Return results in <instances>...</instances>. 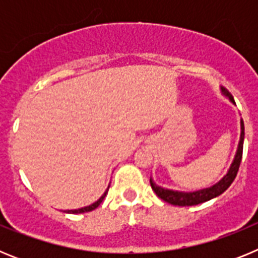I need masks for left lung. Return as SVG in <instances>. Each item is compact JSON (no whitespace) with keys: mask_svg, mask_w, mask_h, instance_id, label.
Wrapping results in <instances>:
<instances>
[{"mask_svg":"<svg viewBox=\"0 0 258 258\" xmlns=\"http://www.w3.org/2000/svg\"><path fill=\"white\" fill-rule=\"evenodd\" d=\"M221 93H222L225 97L229 98V101L231 102V103L235 104L234 98H232V95L227 92V89L221 86ZM243 142H244V122H243V120H240V140H239V145L238 149H236L235 156H234V160H232L231 165H230L226 174L223 175L222 178H221L217 183H214L211 187L202 188V190L197 191H190V192H184V191L169 190V188L161 187V186L155 183L154 179L150 178V183H151L152 190H154V192L156 194L160 199H163L164 202L169 203L172 206L178 207L198 206L200 203L208 202V200L213 199V198L220 197L221 194H223L230 187V184H231L232 181L235 179L236 173H238L239 165H240L241 161V155H243Z\"/></svg>","mask_w":258,"mask_h":258,"instance_id":"obj_1","label":"left lung"}]
</instances>
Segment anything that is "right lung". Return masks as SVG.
I'll return each mask as SVG.
<instances>
[{"mask_svg":"<svg viewBox=\"0 0 258 258\" xmlns=\"http://www.w3.org/2000/svg\"><path fill=\"white\" fill-rule=\"evenodd\" d=\"M108 187H109V186H108ZM108 187H107V190L104 191V192H103V195H102V197L99 198V199H98L97 202H94V203H93V204H90V206H88V207H84V208L74 209V211H66V212H67V213H74V214H77V213H85V212L94 211V209L97 208V207L99 206V204H101L102 202H103V199H104V198H106L107 192H108Z\"/></svg>","mask_w":258,"mask_h":258,"instance_id":"right-lung-1","label":"right lung"}]
</instances>
